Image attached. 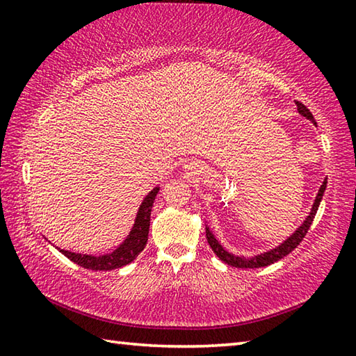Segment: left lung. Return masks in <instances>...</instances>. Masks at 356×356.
Wrapping results in <instances>:
<instances>
[{"label":"left lung","mask_w":356,"mask_h":356,"mask_svg":"<svg viewBox=\"0 0 356 356\" xmlns=\"http://www.w3.org/2000/svg\"><path fill=\"white\" fill-rule=\"evenodd\" d=\"M295 104H297L298 111L303 114L305 118L311 119L312 122H314V116H312L311 111L306 108L301 102L295 100ZM316 124V122H314ZM325 188H327V179L323 180V184L321 186V190H318L317 196H316V201H314V206L311 209V213L308 218L305 220L303 225H301L297 231H295L291 237H289L284 243H281L280 246H276L275 250H270L267 252H264V254H259L254 256L251 259H245V257H238V256H234L231 252H227L222 246L218 243V240L213 237V234L209 231V227H206V237H207V242L210 245V248L213 250V252L216 256H218L222 262L231 265V267H237V268H259V267H267L270 264H275L276 261H280L284 256H287L289 252H292L297 246L300 245L301 240L305 238L306 234H308L309 227L312 225V221H314V216L317 213V209H318V204L322 201V196L325 193Z\"/></svg>","instance_id":"1"}]
</instances>
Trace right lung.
Segmentation results:
<instances>
[{"label": "right lung", "instance_id": "add662e5", "mask_svg": "<svg viewBox=\"0 0 356 356\" xmlns=\"http://www.w3.org/2000/svg\"><path fill=\"white\" fill-rule=\"evenodd\" d=\"M159 186L149 193V195L144 197L140 210H138L136 220L134 229H131L130 236L125 238V242L119 246L118 250H114L110 254L104 256H91V254H78V252L59 250L63 254L70 259L72 262H75L88 270H100V272H106V270H114L120 268L124 265L130 264L135 261L136 256L144 250V246L147 243V236H149V225H150V210H152L154 201L156 193H159Z\"/></svg>", "mask_w": 356, "mask_h": 356}]
</instances>
